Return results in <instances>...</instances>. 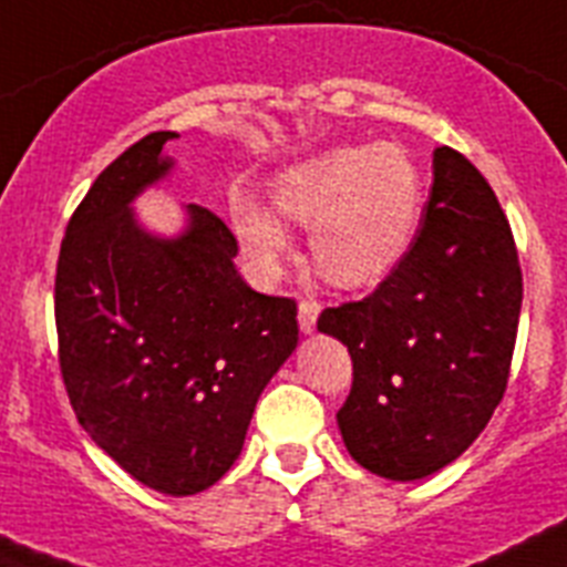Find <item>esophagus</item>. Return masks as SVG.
I'll return each instance as SVG.
<instances>
[{
  "label": "esophagus",
  "instance_id": "34e87169",
  "mask_svg": "<svg viewBox=\"0 0 567 567\" xmlns=\"http://www.w3.org/2000/svg\"><path fill=\"white\" fill-rule=\"evenodd\" d=\"M317 317H320V302L317 299H302L299 302V328H302V334H311L313 328H317Z\"/></svg>",
  "mask_w": 567,
  "mask_h": 567
}]
</instances>
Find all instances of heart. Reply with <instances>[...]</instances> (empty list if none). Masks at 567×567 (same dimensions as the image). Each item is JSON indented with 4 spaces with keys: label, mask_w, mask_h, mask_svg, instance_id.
Instances as JSON below:
<instances>
[{
    "label": "heart",
    "mask_w": 567,
    "mask_h": 567,
    "mask_svg": "<svg viewBox=\"0 0 567 567\" xmlns=\"http://www.w3.org/2000/svg\"><path fill=\"white\" fill-rule=\"evenodd\" d=\"M276 207L313 230V261L342 288H365L409 254L421 218V181L398 146H346L293 166L274 184ZM233 227L265 276L291 254V233L270 207L236 195Z\"/></svg>",
    "instance_id": "heart-1"
}]
</instances>
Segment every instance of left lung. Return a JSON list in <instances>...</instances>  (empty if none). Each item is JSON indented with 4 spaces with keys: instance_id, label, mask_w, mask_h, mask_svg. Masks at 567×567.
I'll return each instance as SVG.
<instances>
[{
    "instance_id": "left-lung-1",
    "label": "left lung",
    "mask_w": 567,
    "mask_h": 567,
    "mask_svg": "<svg viewBox=\"0 0 567 567\" xmlns=\"http://www.w3.org/2000/svg\"><path fill=\"white\" fill-rule=\"evenodd\" d=\"M518 311L522 268L502 204L461 152L437 146L409 254L369 297L317 320L354 365L337 412L351 458L392 482L453 464L502 403Z\"/></svg>"
}]
</instances>
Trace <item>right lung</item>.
<instances>
[{"instance_id": "right-lung-1", "label": "right lung", "mask_w": 567, "mask_h": 567, "mask_svg": "<svg viewBox=\"0 0 567 567\" xmlns=\"http://www.w3.org/2000/svg\"><path fill=\"white\" fill-rule=\"evenodd\" d=\"M152 132L97 175L65 227L54 282L60 372L80 426L132 478L193 496L239 458L256 401L299 340L297 302L256 293L207 207L158 239L130 204L169 173Z\"/></svg>"}]
</instances>
